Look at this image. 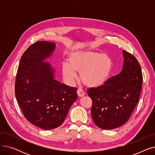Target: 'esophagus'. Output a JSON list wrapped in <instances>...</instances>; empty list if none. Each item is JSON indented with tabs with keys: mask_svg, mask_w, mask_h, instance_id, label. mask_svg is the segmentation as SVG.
Wrapping results in <instances>:
<instances>
[{
	"mask_svg": "<svg viewBox=\"0 0 155 155\" xmlns=\"http://www.w3.org/2000/svg\"><path fill=\"white\" fill-rule=\"evenodd\" d=\"M77 94H78V96L80 97H82L85 95V92L84 91L82 90V89L81 88H78L77 90Z\"/></svg>",
	"mask_w": 155,
	"mask_h": 155,
	"instance_id": "34e87169",
	"label": "esophagus"
}]
</instances>
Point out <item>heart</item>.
Here are the masks:
<instances>
[{
    "label": "heart",
    "instance_id": "1",
    "mask_svg": "<svg viewBox=\"0 0 155 155\" xmlns=\"http://www.w3.org/2000/svg\"><path fill=\"white\" fill-rule=\"evenodd\" d=\"M68 64L62 65L61 71L65 82L74 83L80 73L84 85L96 87L102 85L109 76L112 67L110 56L104 53L89 50L72 51L68 56Z\"/></svg>",
    "mask_w": 155,
    "mask_h": 155
}]
</instances>
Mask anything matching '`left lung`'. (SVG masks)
<instances>
[{"label": "left lung", "instance_id": "obj_1", "mask_svg": "<svg viewBox=\"0 0 155 155\" xmlns=\"http://www.w3.org/2000/svg\"><path fill=\"white\" fill-rule=\"evenodd\" d=\"M123 54L124 60L120 73L87 91L92 101V119L102 129L125 124L140 99L143 83L141 66L134 55L125 50Z\"/></svg>", "mask_w": 155, "mask_h": 155}]
</instances>
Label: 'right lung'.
Instances as JSON below:
<instances>
[{
  "instance_id": "1",
  "label": "right lung",
  "mask_w": 155,
  "mask_h": 155,
  "mask_svg": "<svg viewBox=\"0 0 155 155\" xmlns=\"http://www.w3.org/2000/svg\"><path fill=\"white\" fill-rule=\"evenodd\" d=\"M55 49V44L38 41L23 53L15 82L16 99L25 118L46 130L61 126L78 98L75 87L54 79V69L43 61Z\"/></svg>"
}]
</instances>
